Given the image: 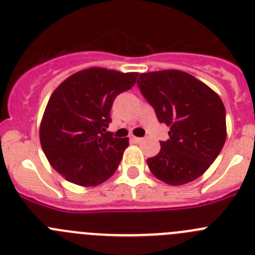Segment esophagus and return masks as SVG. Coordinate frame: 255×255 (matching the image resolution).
Wrapping results in <instances>:
<instances>
[{
    "label": "esophagus",
    "instance_id": "esophagus-1",
    "mask_svg": "<svg viewBox=\"0 0 255 255\" xmlns=\"http://www.w3.org/2000/svg\"><path fill=\"white\" fill-rule=\"evenodd\" d=\"M129 139L130 142H133V143H139V142L142 141V138H139V137H134V135H132Z\"/></svg>",
    "mask_w": 255,
    "mask_h": 255
}]
</instances>
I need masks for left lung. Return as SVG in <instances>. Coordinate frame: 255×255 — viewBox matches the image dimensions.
Returning <instances> with one entry per match:
<instances>
[{"instance_id": "8db88e82", "label": "left lung", "mask_w": 255, "mask_h": 255, "mask_svg": "<svg viewBox=\"0 0 255 255\" xmlns=\"http://www.w3.org/2000/svg\"><path fill=\"white\" fill-rule=\"evenodd\" d=\"M137 80L157 120L170 127L160 152L147 160L149 171L172 186L203 175L227 139L225 107L214 90L180 70L139 74Z\"/></svg>"}]
</instances>
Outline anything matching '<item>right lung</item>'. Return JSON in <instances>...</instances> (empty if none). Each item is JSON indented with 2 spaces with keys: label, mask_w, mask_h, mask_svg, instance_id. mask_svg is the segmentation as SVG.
I'll return each instance as SVG.
<instances>
[{
  "label": "right lung",
  "mask_w": 255,
  "mask_h": 255,
  "mask_svg": "<svg viewBox=\"0 0 255 255\" xmlns=\"http://www.w3.org/2000/svg\"><path fill=\"white\" fill-rule=\"evenodd\" d=\"M137 73L103 68L78 71L50 97L40 126V142L50 165L65 180L97 186L120 165L128 138L107 132L116 97L134 85Z\"/></svg>",
  "instance_id": "right-lung-1"
}]
</instances>
